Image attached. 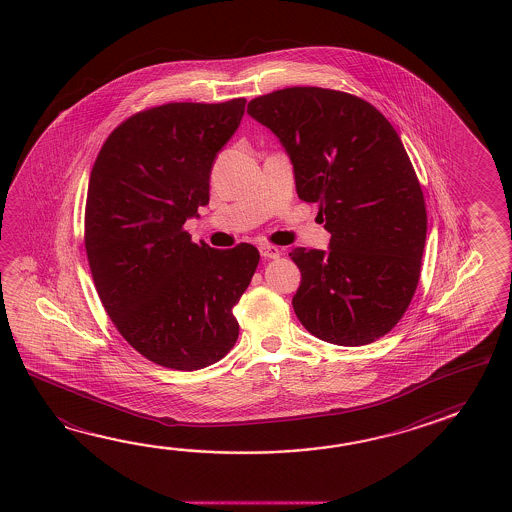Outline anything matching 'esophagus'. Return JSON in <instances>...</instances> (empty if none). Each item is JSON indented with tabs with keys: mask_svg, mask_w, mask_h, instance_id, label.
I'll return each instance as SVG.
<instances>
[{
	"mask_svg": "<svg viewBox=\"0 0 512 512\" xmlns=\"http://www.w3.org/2000/svg\"><path fill=\"white\" fill-rule=\"evenodd\" d=\"M260 254L267 260H274V258H280L282 251L276 247V245H269V243H261Z\"/></svg>",
	"mask_w": 512,
	"mask_h": 512,
	"instance_id": "34e87169",
	"label": "esophagus"
}]
</instances>
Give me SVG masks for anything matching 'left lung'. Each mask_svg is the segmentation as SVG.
<instances>
[{
  "mask_svg": "<svg viewBox=\"0 0 512 512\" xmlns=\"http://www.w3.org/2000/svg\"><path fill=\"white\" fill-rule=\"evenodd\" d=\"M247 113L278 137L296 194L318 203L329 249L289 252L302 272L294 313L320 340L364 346L403 318L421 274L423 190L397 131L370 102L322 87H285Z\"/></svg>",
  "mask_w": 512,
  "mask_h": 512,
  "instance_id": "1",
  "label": "left lung"
}]
</instances>
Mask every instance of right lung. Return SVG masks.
<instances>
[{"label": "right lung", "mask_w": 512, "mask_h": 512, "mask_svg": "<svg viewBox=\"0 0 512 512\" xmlns=\"http://www.w3.org/2000/svg\"><path fill=\"white\" fill-rule=\"evenodd\" d=\"M245 104L141 111L111 131L91 170L86 252L100 302L131 348L164 368H207L238 340L232 309L260 252L197 245L183 225L208 205L212 166Z\"/></svg>", "instance_id": "obj_1"}]
</instances>
